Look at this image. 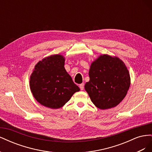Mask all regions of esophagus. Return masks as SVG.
<instances>
[{"instance_id": "esophagus-1", "label": "esophagus", "mask_w": 152, "mask_h": 152, "mask_svg": "<svg viewBox=\"0 0 152 152\" xmlns=\"http://www.w3.org/2000/svg\"><path fill=\"white\" fill-rule=\"evenodd\" d=\"M79 87H80V90H83L84 89V84H79Z\"/></svg>"}]
</instances>
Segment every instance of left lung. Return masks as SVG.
Listing matches in <instances>:
<instances>
[{
  "label": "left lung",
  "mask_w": 152,
  "mask_h": 152,
  "mask_svg": "<svg viewBox=\"0 0 152 152\" xmlns=\"http://www.w3.org/2000/svg\"><path fill=\"white\" fill-rule=\"evenodd\" d=\"M90 80L85 89L96 107L106 110L120 103L127 94L131 84L130 75L124 63L117 57L108 54L91 63Z\"/></svg>",
  "instance_id": "obj_1"
}]
</instances>
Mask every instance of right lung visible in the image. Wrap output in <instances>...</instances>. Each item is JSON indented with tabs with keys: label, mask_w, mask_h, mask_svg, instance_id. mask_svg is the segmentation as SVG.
<instances>
[{
	"label": "right lung",
	"mask_w": 152,
	"mask_h": 152,
	"mask_svg": "<svg viewBox=\"0 0 152 152\" xmlns=\"http://www.w3.org/2000/svg\"><path fill=\"white\" fill-rule=\"evenodd\" d=\"M65 58L54 54L39 61L30 75V87L35 99L50 108L62 107L80 89L66 72Z\"/></svg>",
	"instance_id": "right-lung-1"
}]
</instances>
